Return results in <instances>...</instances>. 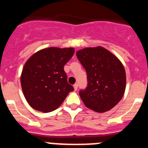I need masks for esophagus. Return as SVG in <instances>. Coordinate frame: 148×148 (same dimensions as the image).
Segmentation results:
<instances>
[{"instance_id":"1","label":"esophagus","mask_w":148,"mask_h":148,"mask_svg":"<svg viewBox=\"0 0 148 148\" xmlns=\"http://www.w3.org/2000/svg\"><path fill=\"white\" fill-rule=\"evenodd\" d=\"M77 88H78V84L77 83H75V84L74 85V90H77Z\"/></svg>"}]
</instances>
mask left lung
<instances>
[{"label": "left lung", "mask_w": 148, "mask_h": 148, "mask_svg": "<svg viewBox=\"0 0 148 148\" xmlns=\"http://www.w3.org/2000/svg\"><path fill=\"white\" fill-rule=\"evenodd\" d=\"M87 74L88 86L79 92L85 106L105 112L118 104L126 88V72L121 62L104 47H86L76 53Z\"/></svg>", "instance_id": "left-lung-1"}]
</instances>
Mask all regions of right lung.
Masks as SVG:
<instances>
[{"mask_svg":"<svg viewBox=\"0 0 148 148\" xmlns=\"http://www.w3.org/2000/svg\"><path fill=\"white\" fill-rule=\"evenodd\" d=\"M74 53L73 47H47L37 51L24 64L21 84L26 101L34 110L53 111L74 91L64 71Z\"/></svg>","mask_w":148,"mask_h":148,"instance_id":"1","label":"right lung"}]
</instances>
